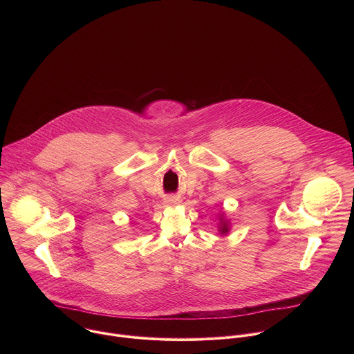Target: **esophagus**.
<instances>
[{
  "label": "esophagus",
  "mask_w": 354,
  "mask_h": 354,
  "mask_svg": "<svg viewBox=\"0 0 354 354\" xmlns=\"http://www.w3.org/2000/svg\"><path fill=\"white\" fill-rule=\"evenodd\" d=\"M179 198H176V197H172V198H168V203H171V205H175V203H179Z\"/></svg>",
  "instance_id": "1"
}]
</instances>
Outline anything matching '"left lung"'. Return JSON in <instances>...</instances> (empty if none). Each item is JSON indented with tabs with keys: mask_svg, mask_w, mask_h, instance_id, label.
Returning a JSON list of instances; mask_svg holds the SVG:
<instances>
[{
	"mask_svg": "<svg viewBox=\"0 0 354 354\" xmlns=\"http://www.w3.org/2000/svg\"><path fill=\"white\" fill-rule=\"evenodd\" d=\"M220 230H221V232H223V234H225V232H227V231H228V227H227V224H225V223H224V224H223V227H221V228H220Z\"/></svg>",
	"mask_w": 354,
	"mask_h": 354,
	"instance_id": "obj_1",
	"label": "left lung"
}]
</instances>
